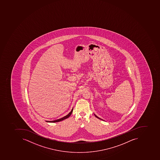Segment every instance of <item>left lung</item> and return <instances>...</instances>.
<instances>
[{"mask_svg":"<svg viewBox=\"0 0 160 160\" xmlns=\"http://www.w3.org/2000/svg\"><path fill=\"white\" fill-rule=\"evenodd\" d=\"M95 116H96V117H97V118H98V119H100V118H99V117H98L97 116H96V115L95 114Z\"/></svg>","mask_w":160,"mask_h":160,"instance_id":"left-lung-1","label":"left lung"}]
</instances>
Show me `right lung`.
Here are the masks:
<instances>
[{"mask_svg": "<svg viewBox=\"0 0 160 160\" xmlns=\"http://www.w3.org/2000/svg\"><path fill=\"white\" fill-rule=\"evenodd\" d=\"M73 109L72 108V109L71 110V111H70V113H68V114L67 115L63 117H62V118H61V119H58V120H56L52 121L46 122H55L62 121L63 120H64V119L68 118V117H69L71 115V113H72Z\"/></svg>", "mask_w": 160, "mask_h": 160, "instance_id": "1", "label": "right lung"}]
</instances>
